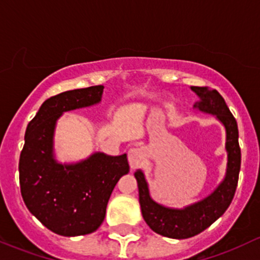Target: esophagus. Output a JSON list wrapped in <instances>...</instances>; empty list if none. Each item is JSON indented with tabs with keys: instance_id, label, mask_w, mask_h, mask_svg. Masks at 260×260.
Returning <instances> with one entry per match:
<instances>
[{
	"instance_id": "esophagus-1",
	"label": "esophagus",
	"mask_w": 260,
	"mask_h": 260,
	"mask_svg": "<svg viewBox=\"0 0 260 260\" xmlns=\"http://www.w3.org/2000/svg\"><path fill=\"white\" fill-rule=\"evenodd\" d=\"M145 159H146V152L143 148L131 149L129 151V164L131 169H135V168L140 167Z\"/></svg>"
}]
</instances>
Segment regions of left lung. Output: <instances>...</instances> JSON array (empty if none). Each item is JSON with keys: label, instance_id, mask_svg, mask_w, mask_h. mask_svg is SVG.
<instances>
[{"label": "left lung", "instance_id": "1", "mask_svg": "<svg viewBox=\"0 0 260 260\" xmlns=\"http://www.w3.org/2000/svg\"><path fill=\"white\" fill-rule=\"evenodd\" d=\"M191 90L195 91L200 98V101L195 105V108L216 115L221 124L225 126L228 169L224 181L213 194L202 202L181 210L170 209L156 204L150 198L144 174L140 170L136 171L135 178L139 186V203L144 220L155 233L173 239H186L194 237L209 228L216 219L225 213L237 190L242 162L237 120L226 106L223 96L216 90H208L207 87L191 86Z\"/></svg>", "mask_w": 260, "mask_h": 260}]
</instances>
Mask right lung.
I'll return each instance as SVG.
<instances>
[{
    "label": "right lung",
    "instance_id": "right-lung-1",
    "mask_svg": "<svg viewBox=\"0 0 260 260\" xmlns=\"http://www.w3.org/2000/svg\"><path fill=\"white\" fill-rule=\"evenodd\" d=\"M103 90L98 85L47 99L26 129L18 162L21 195L47 229L63 237L90 234L101 225L112 190L130 169L126 154L98 152L75 165L57 164L52 157L56 120L63 111L99 103Z\"/></svg>",
    "mask_w": 260,
    "mask_h": 260
}]
</instances>
